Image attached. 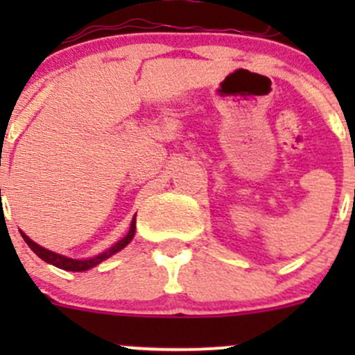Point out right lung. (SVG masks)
I'll list each match as a JSON object with an SVG mask.
<instances>
[{
	"label": "right lung",
	"mask_w": 355,
	"mask_h": 355,
	"mask_svg": "<svg viewBox=\"0 0 355 355\" xmlns=\"http://www.w3.org/2000/svg\"><path fill=\"white\" fill-rule=\"evenodd\" d=\"M20 234H22L24 241L27 242V245L31 247V249L34 250V252L37 254L42 261H46V263L53 264V266H56V268H62V270H67V271H85V270H91V268H94L96 264L103 263V261L108 259V257L113 256V254H116L118 250L123 249V247L127 245L132 239H134L135 216L130 223V230H128V234L125 235L121 241H118L116 244L111 247V249L106 250V252L99 254V256H96V257H91V259H71V257H65V256H62V254L51 252V250L44 249V247H41L39 244H35V242H32L31 239L24 234V232H20Z\"/></svg>",
	"instance_id": "1"
}]
</instances>
